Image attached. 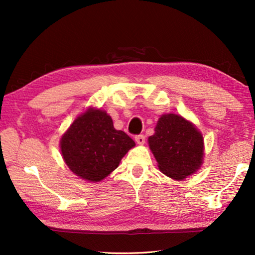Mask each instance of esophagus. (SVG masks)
I'll list each match as a JSON object with an SVG mask.
<instances>
[{
	"mask_svg": "<svg viewBox=\"0 0 255 255\" xmlns=\"http://www.w3.org/2000/svg\"><path fill=\"white\" fill-rule=\"evenodd\" d=\"M134 140H136V142L138 144H143L145 141V137L143 136V134H138V136L134 137Z\"/></svg>",
	"mask_w": 255,
	"mask_h": 255,
	"instance_id": "esophagus-1",
	"label": "esophagus"
}]
</instances>
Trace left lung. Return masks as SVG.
Here are the masks:
<instances>
[{
    "label": "left lung",
    "mask_w": 255,
    "mask_h": 255,
    "mask_svg": "<svg viewBox=\"0 0 255 255\" xmlns=\"http://www.w3.org/2000/svg\"><path fill=\"white\" fill-rule=\"evenodd\" d=\"M162 173L181 181L203 163L204 139L194 125L176 114L162 115L148 139Z\"/></svg>",
    "instance_id": "1"
}]
</instances>
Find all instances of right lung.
Wrapping results in <instances>:
<instances>
[{
  "instance_id": "obj_1",
  "label": "right lung",
  "mask_w": 255,
  "mask_h": 255,
  "mask_svg": "<svg viewBox=\"0 0 255 255\" xmlns=\"http://www.w3.org/2000/svg\"><path fill=\"white\" fill-rule=\"evenodd\" d=\"M136 143L114 128L107 113L90 107L75 119L60 140L62 158L75 175L100 182L116 169Z\"/></svg>"
}]
</instances>
